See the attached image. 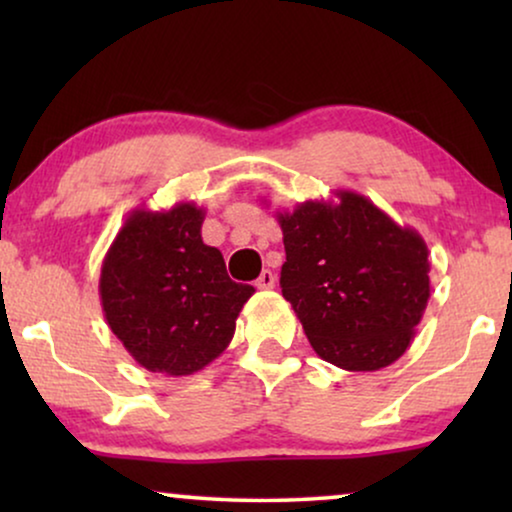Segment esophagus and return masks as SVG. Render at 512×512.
<instances>
[{"label": "esophagus", "mask_w": 512, "mask_h": 512, "mask_svg": "<svg viewBox=\"0 0 512 512\" xmlns=\"http://www.w3.org/2000/svg\"><path fill=\"white\" fill-rule=\"evenodd\" d=\"M256 286L258 289H272V286H275V275H272L270 270H263L256 279Z\"/></svg>", "instance_id": "1"}]
</instances>
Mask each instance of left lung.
Segmentation results:
<instances>
[{
    "mask_svg": "<svg viewBox=\"0 0 512 512\" xmlns=\"http://www.w3.org/2000/svg\"><path fill=\"white\" fill-rule=\"evenodd\" d=\"M277 212L282 296L321 359L370 373L401 359L431 296L429 249L354 191Z\"/></svg>",
    "mask_w": 512,
    "mask_h": 512,
    "instance_id": "1",
    "label": "left lung"
}]
</instances>
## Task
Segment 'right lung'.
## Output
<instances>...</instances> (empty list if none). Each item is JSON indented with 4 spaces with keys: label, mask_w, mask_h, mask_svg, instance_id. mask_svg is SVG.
I'll return each instance as SVG.
<instances>
[{
    "label": "right lung",
    "mask_w": 512,
    "mask_h": 512,
    "mask_svg": "<svg viewBox=\"0 0 512 512\" xmlns=\"http://www.w3.org/2000/svg\"><path fill=\"white\" fill-rule=\"evenodd\" d=\"M205 209L177 202L135 209L102 261L100 298L111 333L151 373L193 375L230 345L254 286L228 277L202 242Z\"/></svg>",
    "instance_id": "obj_1"
}]
</instances>
